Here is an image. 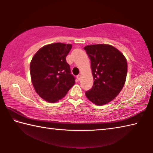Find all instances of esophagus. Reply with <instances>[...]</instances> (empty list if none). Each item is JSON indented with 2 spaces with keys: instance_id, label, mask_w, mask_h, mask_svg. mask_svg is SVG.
<instances>
[{
  "instance_id": "obj_1",
  "label": "esophagus",
  "mask_w": 153,
  "mask_h": 153,
  "mask_svg": "<svg viewBox=\"0 0 153 153\" xmlns=\"http://www.w3.org/2000/svg\"><path fill=\"white\" fill-rule=\"evenodd\" d=\"M77 79H78L79 81V80L81 79V75H78V76H77Z\"/></svg>"
}]
</instances>
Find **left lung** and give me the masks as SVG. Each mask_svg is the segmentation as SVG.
Instances as JSON below:
<instances>
[{
	"mask_svg": "<svg viewBox=\"0 0 153 153\" xmlns=\"http://www.w3.org/2000/svg\"><path fill=\"white\" fill-rule=\"evenodd\" d=\"M91 61L94 85L86 92L88 99L96 105L107 104L120 94L125 84L128 63L122 53L110 45L84 47Z\"/></svg>",
	"mask_w": 153,
	"mask_h": 153,
	"instance_id": "left-lung-1",
	"label": "left lung"
}]
</instances>
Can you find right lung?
Here are the masks:
<instances>
[{
	"instance_id": "1",
	"label": "right lung",
	"mask_w": 153,
	"mask_h": 153,
	"mask_svg": "<svg viewBox=\"0 0 153 153\" xmlns=\"http://www.w3.org/2000/svg\"><path fill=\"white\" fill-rule=\"evenodd\" d=\"M71 44L56 42L42 46L30 62V76L37 94L46 101L58 102L75 84L66 56Z\"/></svg>"
}]
</instances>
